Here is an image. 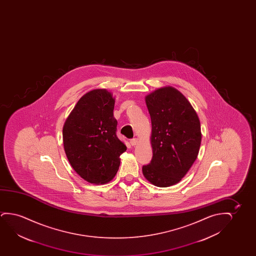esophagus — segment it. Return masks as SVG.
Masks as SVG:
<instances>
[{"label":"esophagus","instance_id":"esophagus-1","mask_svg":"<svg viewBox=\"0 0 256 256\" xmlns=\"http://www.w3.org/2000/svg\"><path fill=\"white\" fill-rule=\"evenodd\" d=\"M137 142H138V140H137L136 138H133V139H131V140H130V144H131L132 146L136 145Z\"/></svg>","mask_w":256,"mask_h":256}]
</instances>
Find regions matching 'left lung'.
Listing matches in <instances>:
<instances>
[{"label": "left lung", "mask_w": 256, "mask_h": 256, "mask_svg": "<svg viewBox=\"0 0 256 256\" xmlns=\"http://www.w3.org/2000/svg\"><path fill=\"white\" fill-rule=\"evenodd\" d=\"M152 125L153 156L142 166L145 178L158 187L176 184L186 176L200 151L198 117L187 98L172 86L146 97Z\"/></svg>", "instance_id": "8db88e82"}]
</instances>
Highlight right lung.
I'll list each match as a JSON object with an SVG mask.
<instances>
[{"mask_svg": "<svg viewBox=\"0 0 256 256\" xmlns=\"http://www.w3.org/2000/svg\"><path fill=\"white\" fill-rule=\"evenodd\" d=\"M114 100L96 89L78 102L64 125V148L74 170L91 184L111 181L126 147L118 139Z\"/></svg>", "mask_w": 256, "mask_h": 256, "instance_id": "right-lung-1", "label": "right lung"}]
</instances>
